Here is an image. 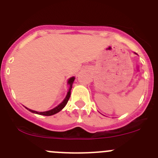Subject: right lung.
Instances as JSON below:
<instances>
[{
	"mask_svg": "<svg viewBox=\"0 0 158 158\" xmlns=\"http://www.w3.org/2000/svg\"><path fill=\"white\" fill-rule=\"evenodd\" d=\"M74 80H75L74 77H72L69 79V81H68V83L70 85V88H69V92H68V94H67V96H66V97L64 98V101H63L61 104H59L58 106H57L56 107H54V109L48 110V111H44V112H38V111H36V110H30V109H28V108L27 109L29 110V111H31V112H32V113H35V114H41V115H45V116L53 115V114L59 112L60 110H61L63 108H64V106L67 104L68 101H69V97H70V96H71V89H72V83H73Z\"/></svg>",
	"mask_w": 158,
	"mask_h": 158,
	"instance_id": "1",
	"label": "right lung"
}]
</instances>
